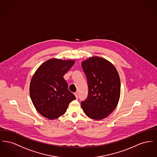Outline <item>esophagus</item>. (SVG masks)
Segmentation results:
<instances>
[{
    "label": "esophagus",
    "mask_w": 157,
    "mask_h": 157,
    "mask_svg": "<svg viewBox=\"0 0 157 157\" xmlns=\"http://www.w3.org/2000/svg\"><path fill=\"white\" fill-rule=\"evenodd\" d=\"M74 94H75V97H76V99H78V92H75Z\"/></svg>",
    "instance_id": "34e87169"
}]
</instances>
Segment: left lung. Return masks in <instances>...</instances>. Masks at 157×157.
I'll use <instances>...</instances> for the list:
<instances>
[{"mask_svg": "<svg viewBox=\"0 0 157 157\" xmlns=\"http://www.w3.org/2000/svg\"><path fill=\"white\" fill-rule=\"evenodd\" d=\"M82 67L88 81V95L81 107L90 118H106L120 100L121 83L118 72L111 62L99 56L83 60Z\"/></svg>", "mask_w": 157, "mask_h": 157, "instance_id": "obj_1", "label": "left lung"}]
</instances>
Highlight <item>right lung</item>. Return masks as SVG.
<instances>
[{
  "label": "right lung",
  "instance_id": "right-lung-1",
  "mask_svg": "<svg viewBox=\"0 0 157 157\" xmlns=\"http://www.w3.org/2000/svg\"><path fill=\"white\" fill-rule=\"evenodd\" d=\"M74 63V60L52 58L44 62L33 75L29 86L30 98L37 112L45 118H59L76 99L63 77Z\"/></svg>",
  "mask_w": 157,
  "mask_h": 157
}]
</instances>
